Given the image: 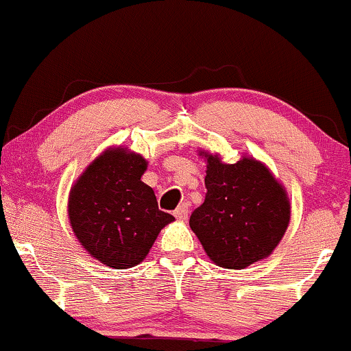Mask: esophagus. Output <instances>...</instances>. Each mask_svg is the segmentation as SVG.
<instances>
[{"mask_svg": "<svg viewBox=\"0 0 351 351\" xmlns=\"http://www.w3.org/2000/svg\"><path fill=\"white\" fill-rule=\"evenodd\" d=\"M189 213H191V210H189V205H187V204H182V205H179V207L176 208L174 217L177 218V220L185 221V220H187Z\"/></svg>", "mask_w": 351, "mask_h": 351, "instance_id": "34e87169", "label": "esophagus"}]
</instances>
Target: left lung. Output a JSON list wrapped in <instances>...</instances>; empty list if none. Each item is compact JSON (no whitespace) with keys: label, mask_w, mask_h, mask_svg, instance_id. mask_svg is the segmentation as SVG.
I'll use <instances>...</instances> for the list:
<instances>
[{"label":"left lung","mask_w":351,"mask_h":351,"mask_svg":"<svg viewBox=\"0 0 351 351\" xmlns=\"http://www.w3.org/2000/svg\"><path fill=\"white\" fill-rule=\"evenodd\" d=\"M199 156L207 162V195L189 225L207 256L225 269H245L266 259L289 226L291 202L284 185L251 156L234 164L202 149Z\"/></svg>","instance_id":"1"}]
</instances>
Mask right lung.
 Instances as JSON below:
<instances>
[{
  "label": "right lung",
  "mask_w": 351,
  "mask_h": 351,
  "mask_svg": "<svg viewBox=\"0 0 351 351\" xmlns=\"http://www.w3.org/2000/svg\"><path fill=\"white\" fill-rule=\"evenodd\" d=\"M146 169L147 160L138 152L108 147L70 187L72 232L90 256L111 269L139 265L160 230L174 221L141 180Z\"/></svg>",
  "instance_id": "add662e5"
}]
</instances>
